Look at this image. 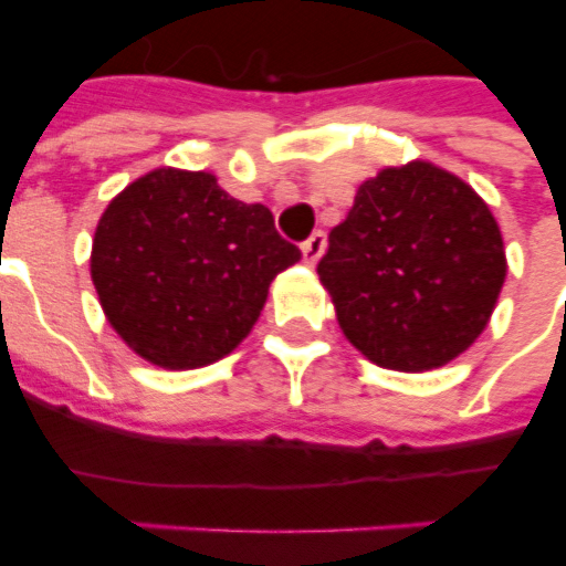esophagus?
<instances>
[{
  "label": "esophagus",
  "mask_w": 566,
  "mask_h": 566,
  "mask_svg": "<svg viewBox=\"0 0 566 566\" xmlns=\"http://www.w3.org/2000/svg\"><path fill=\"white\" fill-rule=\"evenodd\" d=\"M323 252H326V234L323 231H314L305 243H302V258H305V264L314 266L323 258Z\"/></svg>",
  "instance_id": "1"
}]
</instances>
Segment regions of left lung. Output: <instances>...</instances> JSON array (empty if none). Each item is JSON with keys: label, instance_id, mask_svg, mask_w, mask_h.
Listing matches in <instances>:
<instances>
[{"label": "left lung", "instance_id": "8db88e82", "mask_svg": "<svg viewBox=\"0 0 566 566\" xmlns=\"http://www.w3.org/2000/svg\"><path fill=\"white\" fill-rule=\"evenodd\" d=\"M505 270L491 208L429 161L364 181L317 264L346 340L399 373L464 353L491 319Z\"/></svg>", "mask_w": 566, "mask_h": 566}]
</instances>
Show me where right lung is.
<instances>
[{
	"label": "right lung",
	"instance_id": "right-lung-1",
	"mask_svg": "<svg viewBox=\"0 0 566 566\" xmlns=\"http://www.w3.org/2000/svg\"><path fill=\"white\" fill-rule=\"evenodd\" d=\"M300 258L270 208L229 196L211 172L161 167L111 199L91 279L108 323L140 358L193 370L249 335L270 282Z\"/></svg>",
	"mask_w": 566,
	"mask_h": 566
}]
</instances>
